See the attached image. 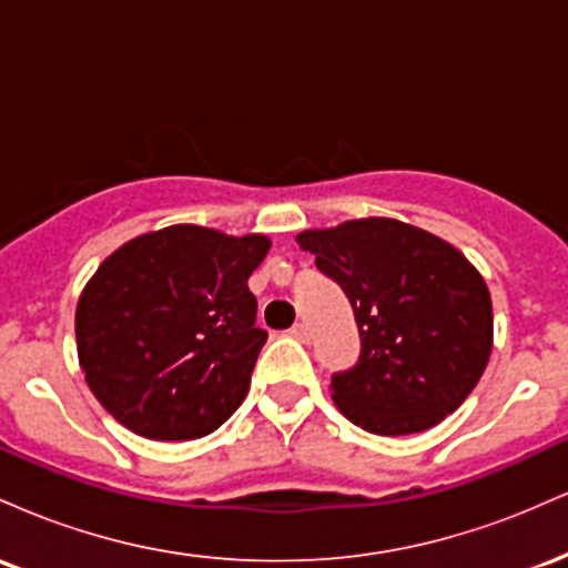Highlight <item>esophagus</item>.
<instances>
[{
  "label": "esophagus",
  "mask_w": 568,
  "mask_h": 568,
  "mask_svg": "<svg viewBox=\"0 0 568 568\" xmlns=\"http://www.w3.org/2000/svg\"><path fill=\"white\" fill-rule=\"evenodd\" d=\"M291 336L293 338H298V342H310V325H306V323H296V325H293V328H291Z\"/></svg>",
  "instance_id": "1"
}]
</instances>
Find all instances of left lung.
Wrapping results in <instances>:
<instances>
[{"instance_id": "obj_1", "label": "left lung", "mask_w": 568, "mask_h": 568, "mask_svg": "<svg viewBox=\"0 0 568 568\" xmlns=\"http://www.w3.org/2000/svg\"><path fill=\"white\" fill-rule=\"evenodd\" d=\"M342 285L361 361L334 374L336 408L374 435L425 433L484 376L494 344L491 293L465 253L397 219H352L296 234Z\"/></svg>"}]
</instances>
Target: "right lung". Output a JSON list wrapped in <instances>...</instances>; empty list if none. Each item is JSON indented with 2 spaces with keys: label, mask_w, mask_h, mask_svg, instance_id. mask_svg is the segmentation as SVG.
<instances>
[{
  "label": "right lung",
  "mask_w": 568,
  "mask_h": 568,
  "mask_svg": "<svg viewBox=\"0 0 568 568\" xmlns=\"http://www.w3.org/2000/svg\"><path fill=\"white\" fill-rule=\"evenodd\" d=\"M272 240L173 224L103 258L77 302L90 393L130 433L202 438L245 400L266 331L247 291Z\"/></svg>",
  "instance_id": "add662e5"
}]
</instances>
